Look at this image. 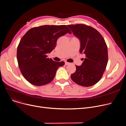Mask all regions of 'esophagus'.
Here are the masks:
<instances>
[{
	"instance_id": "esophagus-1",
	"label": "esophagus",
	"mask_w": 126,
	"mask_h": 126,
	"mask_svg": "<svg viewBox=\"0 0 126 126\" xmlns=\"http://www.w3.org/2000/svg\"><path fill=\"white\" fill-rule=\"evenodd\" d=\"M65 65H69V64H70V63L67 62H65Z\"/></svg>"
}]
</instances>
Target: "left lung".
I'll return each instance as SVG.
<instances>
[{
    "label": "left lung",
    "mask_w": 126,
    "mask_h": 126,
    "mask_svg": "<svg viewBox=\"0 0 126 126\" xmlns=\"http://www.w3.org/2000/svg\"><path fill=\"white\" fill-rule=\"evenodd\" d=\"M73 34L80 40V52L86 58L81 66L71 75L74 82L84 87L91 86L102 77L108 63V48L101 34L95 29L83 24L68 25Z\"/></svg>",
    "instance_id": "8db88e82"
}]
</instances>
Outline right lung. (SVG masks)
Wrapping results in <instances>:
<instances>
[{
    "mask_svg": "<svg viewBox=\"0 0 126 126\" xmlns=\"http://www.w3.org/2000/svg\"><path fill=\"white\" fill-rule=\"evenodd\" d=\"M67 33L71 32L65 25H45L30 29L22 37L17 47V61L22 75L31 84H48L58 68L64 65L63 61L47 58L46 54L55 49L58 39Z\"/></svg>",
    "mask_w": 126,
    "mask_h": 126,
    "instance_id": "right-lung-1",
    "label": "right lung"
}]
</instances>
